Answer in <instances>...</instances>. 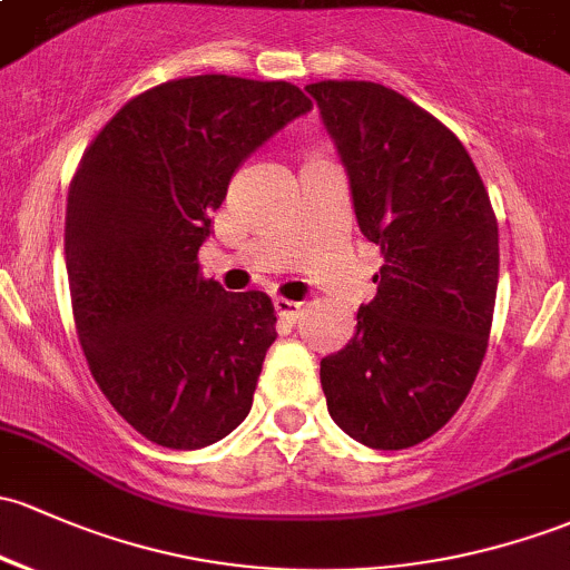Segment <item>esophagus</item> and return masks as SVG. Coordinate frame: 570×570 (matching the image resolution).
Here are the masks:
<instances>
[{"instance_id": "obj_1", "label": "esophagus", "mask_w": 570, "mask_h": 570, "mask_svg": "<svg viewBox=\"0 0 570 570\" xmlns=\"http://www.w3.org/2000/svg\"><path fill=\"white\" fill-rule=\"evenodd\" d=\"M274 312H277V315H279V321L293 323L298 317V312H302V304L279 296V298H274Z\"/></svg>"}]
</instances>
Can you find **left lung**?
Wrapping results in <instances>:
<instances>
[{"label":"left lung","mask_w":570,"mask_h":570,"mask_svg":"<svg viewBox=\"0 0 570 570\" xmlns=\"http://www.w3.org/2000/svg\"><path fill=\"white\" fill-rule=\"evenodd\" d=\"M351 185L356 223L383 253L356 334L321 361L342 432L400 451L449 424L473 389L498 296V219L449 127L370 81L309 83Z\"/></svg>","instance_id":"8db88e82"}]
</instances>
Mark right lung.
Returning a JSON list of instances; mask_svg holds the SVG:
<instances>
[{
	"label": "right lung",
	"instance_id": "add662e5",
	"mask_svg": "<svg viewBox=\"0 0 570 570\" xmlns=\"http://www.w3.org/2000/svg\"><path fill=\"white\" fill-rule=\"evenodd\" d=\"M312 102L285 81H168L102 127L67 193L65 261L89 370L163 449L217 443L247 419L277 340L272 298L198 274L214 209L253 151Z\"/></svg>",
	"mask_w": 570,
	"mask_h": 570
}]
</instances>
